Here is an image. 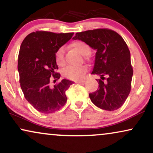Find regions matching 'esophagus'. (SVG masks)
<instances>
[{
  "label": "esophagus",
  "mask_w": 153,
  "mask_h": 153,
  "mask_svg": "<svg viewBox=\"0 0 153 153\" xmlns=\"http://www.w3.org/2000/svg\"><path fill=\"white\" fill-rule=\"evenodd\" d=\"M85 82V80H81L75 81V82H76V83H83V82Z\"/></svg>",
  "instance_id": "obj_1"
}]
</instances>
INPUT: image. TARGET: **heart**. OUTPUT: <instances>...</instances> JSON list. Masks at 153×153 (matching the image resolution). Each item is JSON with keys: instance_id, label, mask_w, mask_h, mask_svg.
<instances>
[{"instance_id": "obj_1", "label": "heart", "mask_w": 153, "mask_h": 153, "mask_svg": "<svg viewBox=\"0 0 153 153\" xmlns=\"http://www.w3.org/2000/svg\"><path fill=\"white\" fill-rule=\"evenodd\" d=\"M71 47L82 56H88L91 53L90 47L86 42L80 41V40L73 42L71 44ZM54 59H55V62L58 66L62 67L64 66L66 64V61H65L64 57V48H60L56 51L55 54H54ZM87 71V67L85 66L80 67L68 66L63 70L62 75L65 78L70 79V80H78L84 78Z\"/></svg>"}]
</instances>
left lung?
Segmentation results:
<instances>
[{
	"label": "left lung",
	"instance_id": "1",
	"mask_svg": "<svg viewBox=\"0 0 153 153\" xmlns=\"http://www.w3.org/2000/svg\"><path fill=\"white\" fill-rule=\"evenodd\" d=\"M97 50L91 74L97 75L99 87L89 94L91 102L105 111L120 108L131 91L133 68L127 43L117 32L97 28L76 33L73 38ZM107 78H105V77Z\"/></svg>",
	"mask_w": 153,
	"mask_h": 153
}]
</instances>
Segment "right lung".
Listing matches in <instances>:
<instances>
[{
	"instance_id": "add662e5",
	"label": "right lung",
	"mask_w": 153,
	"mask_h": 153,
	"mask_svg": "<svg viewBox=\"0 0 153 153\" xmlns=\"http://www.w3.org/2000/svg\"><path fill=\"white\" fill-rule=\"evenodd\" d=\"M73 34L37 30L28 34L22 42L17 66L20 86L28 102L40 113H54L66 102V91L73 82L64 79L52 87L50 82L60 78V73L56 72V51Z\"/></svg>"
}]
</instances>
